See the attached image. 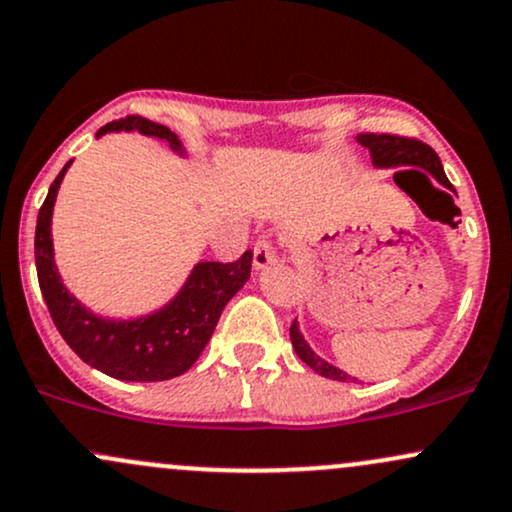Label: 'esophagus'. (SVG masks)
I'll list each match as a JSON object with an SVG mask.
<instances>
[{
  "instance_id": "1",
  "label": "esophagus",
  "mask_w": 512,
  "mask_h": 512,
  "mask_svg": "<svg viewBox=\"0 0 512 512\" xmlns=\"http://www.w3.org/2000/svg\"><path fill=\"white\" fill-rule=\"evenodd\" d=\"M271 263H275L273 241L258 239L256 246H254V268H256V271H263V268H268Z\"/></svg>"
}]
</instances>
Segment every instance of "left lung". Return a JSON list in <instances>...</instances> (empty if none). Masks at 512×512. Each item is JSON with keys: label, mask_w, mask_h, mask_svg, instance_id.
Listing matches in <instances>:
<instances>
[{"label": "left lung", "mask_w": 512, "mask_h": 512, "mask_svg": "<svg viewBox=\"0 0 512 512\" xmlns=\"http://www.w3.org/2000/svg\"><path fill=\"white\" fill-rule=\"evenodd\" d=\"M358 142L365 149H370L372 164L380 166V169L418 166V169L428 171L433 179H438L442 186L450 188V191H455V188H452V183L447 181L445 169H442V164H440V157L435 154L433 147L426 145V142L411 140V137H399V135H375V132L358 135ZM399 174H406V171H399ZM399 174H394V176H399ZM290 341H292V348H295V353L300 355L302 363H307L314 372H319L321 377H329V380H336V382H348V380L355 382V377H350L348 372L338 370L336 365L326 363L324 358H319V355L309 348V343L304 341L300 326H297V319L292 321V326H290Z\"/></svg>", "instance_id": "obj_1"}]
</instances>
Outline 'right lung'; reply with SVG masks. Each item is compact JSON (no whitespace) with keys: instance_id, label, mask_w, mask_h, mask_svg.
Wrapping results in <instances>:
<instances>
[{"instance_id":"1","label":"right lung","mask_w":512,"mask_h":512,"mask_svg":"<svg viewBox=\"0 0 512 512\" xmlns=\"http://www.w3.org/2000/svg\"><path fill=\"white\" fill-rule=\"evenodd\" d=\"M137 130L147 137L169 142L176 154L186 157L179 135L166 125L142 116H128L103 125L106 132ZM72 162L62 166L50 186L48 198L38 212L36 225V271L40 292L48 304L57 331L86 365L123 382H162L179 377L200 358L222 309L244 287L251 275V251L234 263L200 261L169 304L137 319H106L86 309L62 283L53 251V208L60 183Z\"/></svg>"}]
</instances>
